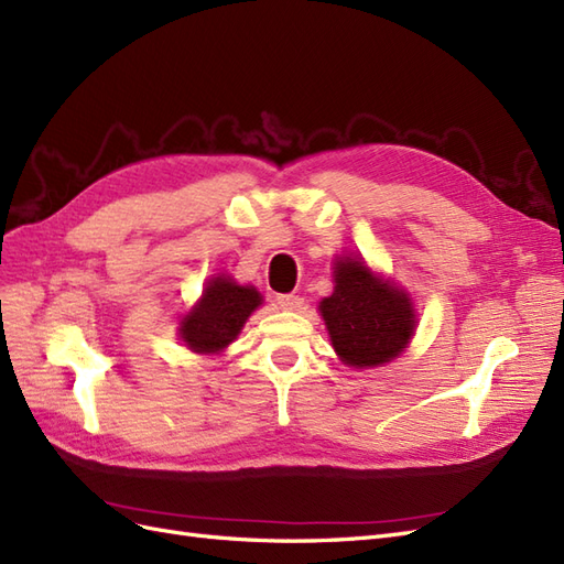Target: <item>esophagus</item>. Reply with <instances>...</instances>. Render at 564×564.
<instances>
[{"label": "esophagus", "instance_id": "34e87169", "mask_svg": "<svg viewBox=\"0 0 564 564\" xmlns=\"http://www.w3.org/2000/svg\"><path fill=\"white\" fill-rule=\"evenodd\" d=\"M275 301H278L280 308H284V311H299L303 305V299L296 296V294H278Z\"/></svg>", "mask_w": 564, "mask_h": 564}]
</instances>
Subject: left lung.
<instances>
[{
    "label": "left lung",
    "instance_id": "obj_1",
    "mask_svg": "<svg viewBox=\"0 0 564 564\" xmlns=\"http://www.w3.org/2000/svg\"><path fill=\"white\" fill-rule=\"evenodd\" d=\"M334 280V294L319 303V311L340 360L377 367L398 357L414 334L412 301L360 259L338 261Z\"/></svg>",
    "mask_w": 564,
    "mask_h": 564
}]
</instances>
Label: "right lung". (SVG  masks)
Listing matches in <instances>:
<instances>
[{"instance_id":"right-lung-1","label":"right lung","mask_w":564,"mask_h":564,"mask_svg":"<svg viewBox=\"0 0 564 564\" xmlns=\"http://www.w3.org/2000/svg\"><path fill=\"white\" fill-rule=\"evenodd\" d=\"M259 305L261 294L253 286H240L228 278H214L193 313L181 322V338L195 352L224 350Z\"/></svg>"}]
</instances>
